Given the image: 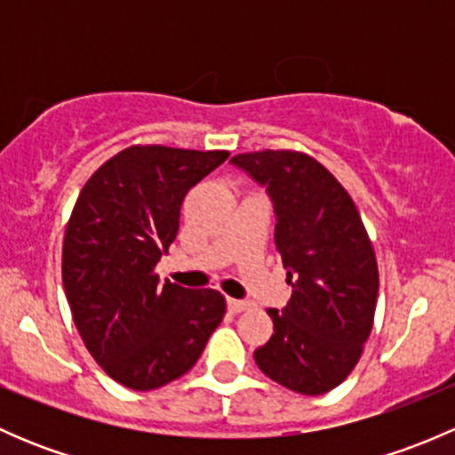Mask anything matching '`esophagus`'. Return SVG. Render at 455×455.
<instances>
[{"instance_id":"34e87169","label":"esophagus","mask_w":455,"mask_h":455,"mask_svg":"<svg viewBox=\"0 0 455 455\" xmlns=\"http://www.w3.org/2000/svg\"><path fill=\"white\" fill-rule=\"evenodd\" d=\"M227 306H228V310H231V313H244L246 308H249V301H244V299H233V297H228L227 299Z\"/></svg>"}]
</instances>
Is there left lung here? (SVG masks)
<instances>
[{"instance_id": "obj_1", "label": "left lung", "mask_w": 455, "mask_h": 455, "mask_svg": "<svg viewBox=\"0 0 455 455\" xmlns=\"http://www.w3.org/2000/svg\"><path fill=\"white\" fill-rule=\"evenodd\" d=\"M275 211V244L292 295L270 308L273 337L255 350L257 368L283 387L319 396L359 363L379 295V268L361 215L321 163L299 151L231 158Z\"/></svg>"}]
</instances>
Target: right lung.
I'll return each mask as SVG.
<instances>
[{"label":"right lung","instance_id":"right-lung-1","mask_svg":"<svg viewBox=\"0 0 455 455\" xmlns=\"http://www.w3.org/2000/svg\"><path fill=\"white\" fill-rule=\"evenodd\" d=\"M228 151L130 147L81 189L63 240V288L96 363L136 392L189 371L227 313L218 291L154 273L180 227L187 191Z\"/></svg>","mask_w":455,"mask_h":455}]
</instances>
